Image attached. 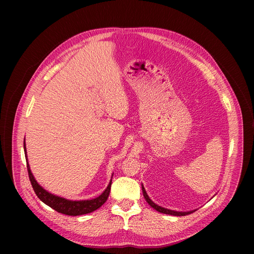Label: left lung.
<instances>
[{
  "mask_svg": "<svg viewBox=\"0 0 254 254\" xmlns=\"http://www.w3.org/2000/svg\"><path fill=\"white\" fill-rule=\"evenodd\" d=\"M141 190H142V195H143V197H144V199H146V201L148 202V204L151 206V207H153L155 210H157L158 212H160V213H164V214H168V215H173V216H185V215H189V214H191V213H193V212H195V211H197L198 209H194V210H190V211H176V210H171V209H167V208H164V207H162V206H159L158 204H156L150 197H149V195H148V193L146 192V189H144V187H143V185L141 184ZM216 195V194H215ZM214 195V196H215ZM213 196V197H214ZM212 197V198H213ZM211 198V199H212Z\"/></svg>",
  "mask_w": 254,
  "mask_h": 254,
  "instance_id": "8db88e82",
  "label": "left lung"
}]
</instances>
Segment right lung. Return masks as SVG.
I'll use <instances>...</instances> for the list:
<instances>
[{"label":"right lung","instance_id":"1","mask_svg":"<svg viewBox=\"0 0 254 254\" xmlns=\"http://www.w3.org/2000/svg\"><path fill=\"white\" fill-rule=\"evenodd\" d=\"M24 152H25V157H26V162H27V169L29 173V178L31 181L32 187L36 193V195L38 196V198L45 203L47 206L51 207L55 211L69 215V216H78V215H83V214H88L91 213L95 210H97L99 207H101L105 201L108 198V195H110L111 192V187H112V180L114 173L112 175V179L108 183L106 189L96 198L90 199V200H69L57 195H54L47 190H45L38 182L36 181L35 177L33 176V173L30 169L29 163H28V157H27V150H26V142L24 138Z\"/></svg>","mask_w":254,"mask_h":254}]
</instances>
